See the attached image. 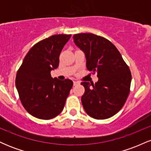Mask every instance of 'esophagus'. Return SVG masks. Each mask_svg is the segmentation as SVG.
I'll use <instances>...</instances> for the list:
<instances>
[{
	"label": "esophagus",
	"instance_id": "34e87169",
	"mask_svg": "<svg viewBox=\"0 0 151 151\" xmlns=\"http://www.w3.org/2000/svg\"><path fill=\"white\" fill-rule=\"evenodd\" d=\"M79 84V81H74V82H73V85H74V86H77V84Z\"/></svg>",
	"mask_w": 151,
	"mask_h": 151
}]
</instances>
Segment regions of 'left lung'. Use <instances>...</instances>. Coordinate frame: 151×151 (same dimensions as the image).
I'll use <instances>...</instances> for the list:
<instances>
[{
	"label": "left lung",
	"instance_id": "1",
	"mask_svg": "<svg viewBox=\"0 0 151 151\" xmlns=\"http://www.w3.org/2000/svg\"><path fill=\"white\" fill-rule=\"evenodd\" d=\"M74 42L85 54L86 68L97 73L96 84L83 81L81 103L88 115L96 119L113 116L124 106L130 92L131 73L115 45L101 36L79 33Z\"/></svg>",
	"mask_w": 151,
	"mask_h": 151
}]
</instances>
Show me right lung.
<instances>
[{
	"instance_id": "add662e5",
	"label": "right lung",
	"mask_w": 151,
	"mask_h": 151,
	"mask_svg": "<svg viewBox=\"0 0 151 151\" xmlns=\"http://www.w3.org/2000/svg\"><path fill=\"white\" fill-rule=\"evenodd\" d=\"M71 35H55L42 40L29 50L15 78V86L25 109L33 116L48 120L62 112L73 82L51 77L60 55Z\"/></svg>"
}]
</instances>
